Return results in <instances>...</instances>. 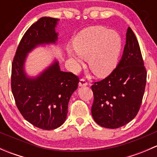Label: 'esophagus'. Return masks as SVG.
<instances>
[{
  "label": "esophagus",
  "instance_id": "esophagus-1",
  "mask_svg": "<svg viewBox=\"0 0 157 157\" xmlns=\"http://www.w3.org/2000/svg\"><path fill=\"white\" fill-rule=\"evenodd\" d=\"M87 82L84 79H80V82H79V86H87Z\"/></svg>",
  "mask_w": 157,
  "mask_h": 157
}]
</instances>
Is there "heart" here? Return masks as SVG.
Returning <instances> with one entry per match:
<instances>
[{"instance_id":"obj_1","label":"heart","mask_w":157,"mask_h":157,"mask_svg":"<svg viewBox=\"0 0 157 157\" xmlns=\"http://www.w3.org/2000/svg\"><path fill=\"white\" fill-rule=\"evenodd\" d=\"M74 48L67 53L77 64L81 58L88 59L90 69L96 76L105 77L116 67L122 48V40L117 32L103 26H93L83 30L74 40Z\"/></svg>"}]
</instances>
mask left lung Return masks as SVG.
<instances>
[{
    "mask_svg": "<svg viewBox=\"0 0 157 157\" xmlns=\"http://www.w3.org/2000/svg\"><path fill=\"white\" fill-rule=\"evenodd\" d=\"M146 80L139 43L128 27L118 64L106 78L92 86L94 100L91 112L94 121L102 127L112 129L129 123L140 109Z\"/></svg>",
    "mask_w": 157,
    "mask_h": 157,
    "instance_id": "obj_1",
    "label": "left lung"
}]
</instances>
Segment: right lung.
Here are the masks:
<instances>
[{"instance_id":"right-lung-1","label":"right lung","mask_w":157,"mask_h":157,"mask_svg":"<svg viewBox=\"0 0 157 157\" xmlns=\"http://www.w3.org/2000/svg\"><path fill=\"white\" fill-rule=\"evenodd\" d=\"M58 21L44 17L33 23L22 38L12 64L11 88L16 105L26 121L43 130L64 124L69 100L79 83L77 76L61 71L55 59L36 77H30L25 71L29 52L38 46L57 43Z\"/></svg>"}]
</instances>
